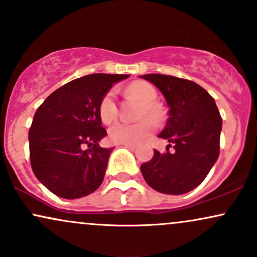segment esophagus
Masks as SVG:
<instances>
[{"instance_id": "1", "label": "esophagus", "mask_w": 257, "mask_h": 257, "mask_svg": "<svg viewBox=\"0 0 257 257\" xmlns=\"http://www.w3.org/2000/svg\"><path fill=\"white\" fill-rule=\"evenodd\" d=\"M126 149H129L131 150V151H135V150H137V146H134V145H124Z\"/></svg>"}]
</instances>
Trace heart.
Returning <instances> with one entry per match:
<instances>
[{
	"mask_svg": "<svg viewBox=\"0 0 257 257\" xmlns=\"http://www.w3.org/2000/svg\"><path fill=\"white\" fill-rule=\"evenodd\" d=\"M125 93L140 99L144 102V107L140 112V118L143 120L138 123L118 122L113 124L108 131L110 140L114 144L120 145H138L143 141L150 133L155 129V122L151 120H159L163 117L159 106L156 104L157 100V90L152 84L144 81L133 82L128 85ZM117 104L114 91L110 90L105 94L99 105V116L105 124H110L117 117Z\"/></svg>",
	"mask_w": 257,
	"mask_h": 257,
	"instance_id": "b5f03b06",
	"label": "heart"
}]
</instances>
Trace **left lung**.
I'll use <instances>...</instances> for the list:
<instances>
[{
	"label": "left lung",
	"mask_w": 257,
	"mask_h": 257,
	"mask_svg": "<svg viewBox=\"0 0 257 257\" xmlns=\"http://www.w3.org/2000/svg\"><path fill=\"white\" fill-rule=\"evenodd\" d=\"M141 77L166 98L169 118L158 137L170 143L166 153L155 150L151 161L141 164L144 179L161 193L190 192L202 184L219 157L222 118L215 100L188 79L159 73ZM172 145L174 151L169 153Z\"/></svg>",
	"instance_id": "8db88e82"
}]
</instances>
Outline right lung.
Wrapping results in <instances>:
<instances>
[{
  "label": "right lung",
  "mask_w": 257,
  "mask_h": 257,
  "mask_svg": "<svg viewBox=\"0 0 257 257\" xmlns=\"http://www.w3.org/2000/svg\"><path fill=\"white\" fill-rule=\"evenodd\" d=\"M128 77L83 76L53 91L37 108L29 131L31 168L55 196L81 198L101 185L113 149L99 146L107 134L101 125L99 105L112 85Z\"/></svg>",
  "instance_id": "right-lung-1"
}]
</instances>
